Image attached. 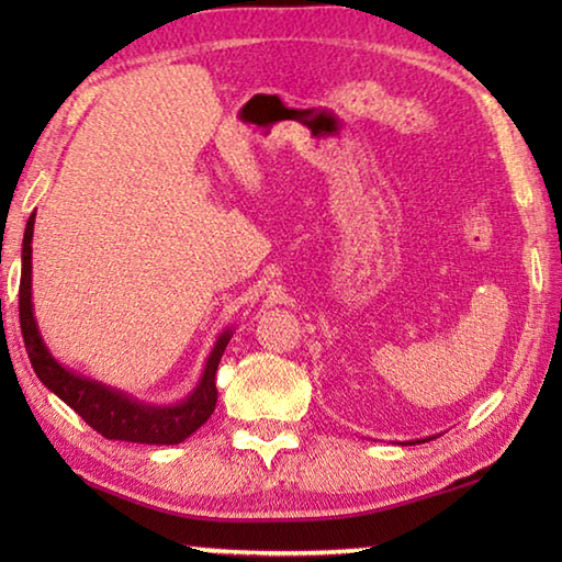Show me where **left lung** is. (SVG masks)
Listing matches in <instances>:
<instances>
[{
	"instance_id": "obj_1",
	"label": "left lung",
	"mask_w": 562,
	"mask_h": 562,
	"mask_svg": "<svg viewBox=\"0 0 562 562\" xmlns=\"http://www.w3.org/2000/svg\"><path fill=\"white\" fill-rule=\"evenodd\" d=\"M424 441H429V439H418V441H408V443H424Z\"/></svg>"
}]
</instances>
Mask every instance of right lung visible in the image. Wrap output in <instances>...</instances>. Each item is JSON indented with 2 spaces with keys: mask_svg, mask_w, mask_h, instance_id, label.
I'll return each instance as SVG.
<instances>
[{
  "mask_svg": "<svg viewBox=\"0 0 562 562\" xmlns=\"http://www.w3.org/2000/svg\"><path fill=\"white\" fill-rule=\"evenodd\" d=\"M34 215L26 221L24 243H22V280H19V325H22V337L26 355L34 367L36 376L42 384L69 404L93 431L113 441H133V443H180L190 434L201 429L211 418L217 402L215 389V372L221 364V357L231 341L233 331L225 329L217 337L211 357L205 361L203 376L193 394L173 406H154L144 404L138 398L111 389L101 382H93L89 376H81L56 361L44 339L40 335L34 319L32 304V237H34Z\"/></svg>",
  "mask_w": 562,
  "mask_h": 562,
  "instance_id": "obj_1",
  "label": "right lung"
}]
</instances>
